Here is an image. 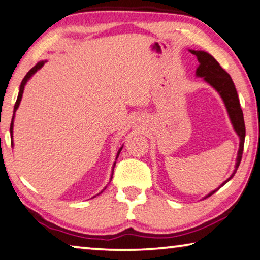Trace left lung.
<instances>
[{"label":"left lung","mask_w":260,"mask_h":260,"mask_svg":"<svg viewBox=\"0 0 260 260\" xmlns=\"http://www.w3.org/2000/svg\"><path fill=\"white\" fill-rule=\"evenodd\" d=\"M188 51L191 52L193 55L197 56L198 62H199V66H198L196 71V76L203 77V80L205 82H207V83L211 85L212 88L215 89L217 93L220 94L222 101L224 103V106L226 109V112H228L230 121H232L234 131L236 132L238 138H240V148H238L236 164H235V169L232 176H230L226 180H224L219 187L214 189V191H212L211 193H208L206 197H204L205 199V198H208L212 194H214L217 189L221 188L224 184L228 183L229 180L233 178L234 175L236 174L237 168L240 167V163L242 159L243 147H244L245 125H244V118H243V112L241 109L240 100H238L236 88H235V84L229 74L221 67L220 63L217 62V61L214 59L209 53L205 51H194V49H188Z\"/></svg>","instance_id":"8db88e82"}]
</instances>
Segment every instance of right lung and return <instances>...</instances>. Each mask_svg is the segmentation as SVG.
<instances>
[{
    "label": "right lung",
    "mask_w": 260,
    "mask_h": 260,
    "mask_svg": "<svg viewBox=\"0 0 260 260\" xmlns=\"http://www.w3.org/2000/svg\"><path fill=\"white\" fill-rule=\"evenodd\" d=\"M47 62V60H43V61H39L38 63H37L34 68L32 69H30V72H28L26 75H25V77L23 78V81H22V83H20V85H19V92H18V97H17V101H16V103H15V106H14V114H12V119H11V125H10V137H11V147H14V141H12V132H14V120H15V113H16V111H17V109H18V106H19V104H20V101H22V97H23V92H24V88H25V85H26V83L28 82V80H30V78L35 75V74L39 71V69L43 67V66ZM122 147H123V145L120 147V149L118 150V154H117V157H115V160H117V158L119 157V154H120V151H121V149H122ZM114 167H115V162L113 163V167H112V174H111V178H110V182L111 180H112V177H113V170H114ZM106 188V186L104 187V189ZM104 189H103V191H104ZM102 191V192H103ZM101 192V193H102ZM101 193H98V194H101ZM96 197V196H94Z\"/></svg>",
    "instance_id": "obj_1"
}]
</instances>
